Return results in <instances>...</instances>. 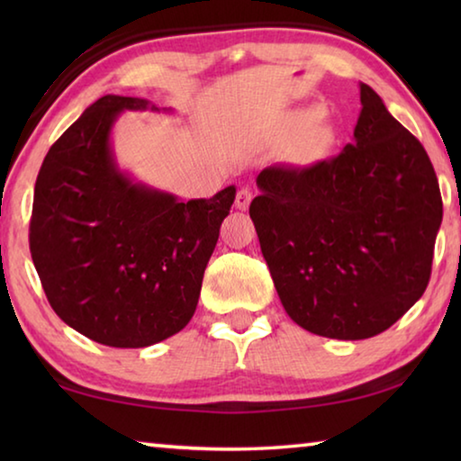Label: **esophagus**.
Returning <instances> with one entry per match:
<instances>
[{"mask_svg":"<svg viewBox=\"0 0 461 461\" xmlns=\"http://www.w3.org/2000/svg\"><path fill=\"white\" fill-rule=\"evenodd\" d=\"M249 201H252V191H249L248 186H244V189H240L236 194V207L240 212H246L249 207Z\"/></svg>","mask_w":461,"mask_h":461,"instance_id":"esophagus-1","label":"esophagus"}]
</instances>
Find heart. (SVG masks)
Instances as JSON below:
<instances>
[{"instance_id": "b5f03b06", "label": "heart", "mask_w": 461, "mask_h": 461, "mask_svg": "<svg viewBox=\"0 0 461 461\" xmlns=\"http://www.w3.org/2000/svg\"><path fill=\"white\" fill-rule=\"evenodd\" d=\"M309 118H311L309 112H301L299 115H296V120H299V122H307Z\"/></svg>"}]
</instances>
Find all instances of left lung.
<instances>
[{
  "instance_id": "left-lung-1",
  "label": "left lung",
  "mask_w": 461,
  "mask_h": 461,
  "mask_svg": "<svg viewBox=\"0 0 461 461\" xmlns=\"http://www.w3.org/2000/svg\"><path fill=\"white\" fill-rule=\"evenodd\" d=\"M352 144L309 168L268 167L249 205L278 299L331 339L386 331L423 296L443 203L431 160L360 83Z\"/></svg>"
}]
</instances>
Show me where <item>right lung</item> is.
Segmentation results:
<instances>
[{
  "label": "right lung",
  "mask_w": 461,
  "mask_h": 461,
  "mask_svg": "<svg viewBox=\"0 0 461 461\" xmlns=\"http://www.w3.org/2000/svg\"><path fill=\"white\" fill-rule=\"evenodd\" d=\"M167 112L140 97L104 95L50 146L34 186L30 252L62 321L109 348H148L197 309L236 186L183 203L136 181L115 158L123 112Z\"/></svg>",
  "instance_id": "1"
}]
</instances>
